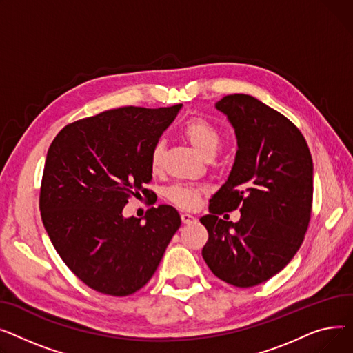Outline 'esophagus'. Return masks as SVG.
Returning <instances> with one entry per match:
<instances>
[{"instance_id": "34e87169", "label": "esophagus", "mask_w": 353, "mask_h": 353, "mask_svg": "<svg viewBox=\"0 0 353 353\" xmlns=\"http://www.w3.org/2000/svg\"><path fill=\"white\" fill-rule=\"evenodd\" d=\"M181 221H182V223H192L195 221V218L190 214H181Z\"/></svg>"}]
</instances>
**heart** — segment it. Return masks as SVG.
<instances>
[{"label":"heart","mask_w":353,"mask_h":353,"mask_svg":"<svg viewBox=\"0 0 353 353\" xmlns=\"http://www.w3.org/2000/svg\"><path fill=\"white\" fill-rule=\"evenodd\" d=\"M182 137L188 141L192 148L205 159H211L215 157L216 151L221 147L222 137L219 130L212 122L203 118H190L183 123L181 130ZM165 157V147L162 142L154 143L150 152V168L154 174H158L162 170ZM202 195V190L196 186L176 183L167 191V198L175 206L181 210H194L198 206Z\"/></svg>","instance_id":"heart-1"}]
</instances>
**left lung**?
<instances>
[{
	"mask_svg": "<svg viewBox=\"0 0 353 353\" xmlns=\"http://www.w3.org/2000/svg\"><path fill=\"white\" fill-rule=\"evenodd\" d=\"M215 107L232 123L238 151L210 214L199 219L208 231L202 258L223 282L251 288L281 272L301 248L312 212L314 163L295 123L259 99L232 94ZM235 209L238 223L219 218Z\"/></svg>",
	"mask_w": 353,
	"mask_h": 353,
	"instance_id": "left-lung-1",
	"label": "left lung"
}]
</instances>
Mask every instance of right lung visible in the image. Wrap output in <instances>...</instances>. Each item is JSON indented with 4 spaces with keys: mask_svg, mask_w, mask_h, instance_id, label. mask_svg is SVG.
<instances>
[{
    "mask_svg": "<svg viewBox=\"0 0 353 353\" xmlns=\"http://www.w3.org/2000/svg\"><path fill=\"white\" fill-rule=\"evenodd\" d=\"M181 107L110 110L68 123L50 145L41 218L61 259L97 292H137L181 226L170 205L152 206L143 223L122 216L130 198L154 196L150 152Z\"/></svg>",
    "mask_w": 353,
    "mask_h": 353,
    "instance_id": "right-lung-1",
    "label": "right lung"
}]
</instances>
